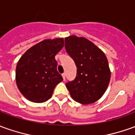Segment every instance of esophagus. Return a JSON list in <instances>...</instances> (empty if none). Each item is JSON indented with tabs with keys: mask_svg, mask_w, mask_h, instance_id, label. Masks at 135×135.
<instances>
[{
	"mask_svg": "<svg viewBox=\"0 0 135 135\" xmlns=\"http://www.w3.org/2000/svg\"><path fill=\"white\" fill-rule=\"evenodd\" d=\"M62 77H63V79L65 80V73H62Z\"/></svg>",
	"mask_w": 135,
	"mask_h": 135,
	"instance_id": "esophagus-1",
	"label": "esophagus"
}]
</instances>
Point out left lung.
<instances>
[{"label": "left lung", "mask_w": 135, "mask_h": 135, "mask_svg": "<svg viewBox=\"0 0 135 135\" xmlns=\"http://www.w3.org/2000/svg\"><path fill=\"white\" fill-rule=\"evenodd\" d=\"M65 50L77 68L75 79L66 83L74 101L89 104L100 99L108 87L111 73L104 53L92 42L75 35L65 39Z\"/></svg>", "instance_id": "obj_1"}]
</instances>
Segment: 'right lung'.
I'll return each mask as SVG.
<instances>
[{"label": "right lung", "instance_id": "obj_1", "mask_svg": "<svg viewBox=\"0 0 135 135\" xmlns=\"http://www.w3.org/2000/svg\"><path fill=\"white\" fill-rule=\"evenodd\" d=\"M63 46V38L45 40L29 48L20 59L16 67L17 85L28 100L35 103L48 101L56 86L63 81L55 59Z\"/></svg>", "mask_w": 135, "mask_h": 135}]
</instances>
